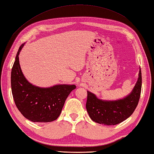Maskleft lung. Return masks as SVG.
<instances>
[{"label": "left lung", "mask_w": 154, "mask_h": 154, "mask_svg": "<svg viewBox=\"0 0 154 154\" xmlns=\"http://www.w3.org/2000/svg\"><path fill=\"white\" fill-rule=\"evenodd\" d=\"M142 77L140 68L138 80L132 92L122 99L105 100L88 91L86 109L90 118L96 123L116 125L128 118L139 103L141 92Z\"/></svg>", "instance_id": "obj_1"}]
</instances>
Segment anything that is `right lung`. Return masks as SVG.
<instances>
[{
	"instance_id": "add662e5",
	"label": "right lung",
	"mask_w": 154,
	"mask_h": 154,
	"mask_svg": "<svg viewBox=\"0 0 154 154\" xmlns=\"http://www.w3.org/2000/svg\"><path fill=\"white\" fill-rule=\"evenodd\" d=\"M24 44L18 49L11 70V91L15 105L30 121H54L61 113L65 100L76 85L58 84L49 88H40L28 82L23 75L19 62L20 52Z\"/></svg>"
}]
</instances>
